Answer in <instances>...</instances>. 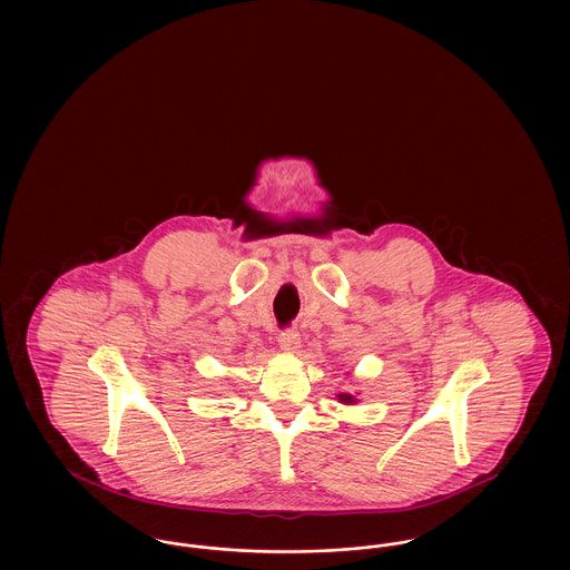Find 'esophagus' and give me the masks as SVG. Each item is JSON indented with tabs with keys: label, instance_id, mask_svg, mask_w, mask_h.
I'll list each match as a JSON object with an SVG mask.
<instances>
[{
	"label": "esophagus",
	"instance_id": "obj_1",
	"mask_svg": "<svg viewBox=\"0 0 570 570\" xmlns=\"http://www.w3.org/2000/svg\"><path fill=\"white\" fill-rule=\"evenodd\" d=\"M277 342H279V346H282L284 351L295 353L298 348V333L295 328H284V331H279Z\"/></svg>",
	"mask_w": 570,
	"mask_h": 570
}]
</instances>
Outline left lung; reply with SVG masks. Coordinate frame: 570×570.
<instances>
[{
    "label": "left lung",
    "mask_w": 570,
    "mask_h": 570,
    "mask_svg": "<svg viewBox=\"0 0 570 570\" xmlns=\"http://www.w3.org/2000/svg\"><path fill=\"white\" fill-rule=\"evenodd\" d=\"M340 400L344 402V404H353V395H340Z\"/></svg>",
    "instance_id": "left-lung-1"
}]
</instances>
